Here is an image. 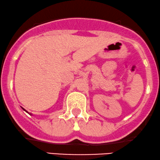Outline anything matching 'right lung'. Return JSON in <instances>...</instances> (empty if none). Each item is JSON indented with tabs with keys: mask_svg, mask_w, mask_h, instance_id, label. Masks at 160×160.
<instances>
[{
	"mask_svg": "<svg viewBox=\"0 0 160 160\" xmlns=\"http://www.w3.org/2000/svg\"><path fill=\"white\" fill-rule=\"evenodd\" d=\"M23 110H24V109H23Z\"/></svg>",
	"mask_w": 160,
	"mask_h": 160,
	"instance_id": "obj_1",
	"label": "right lung"
}]
</instances>
